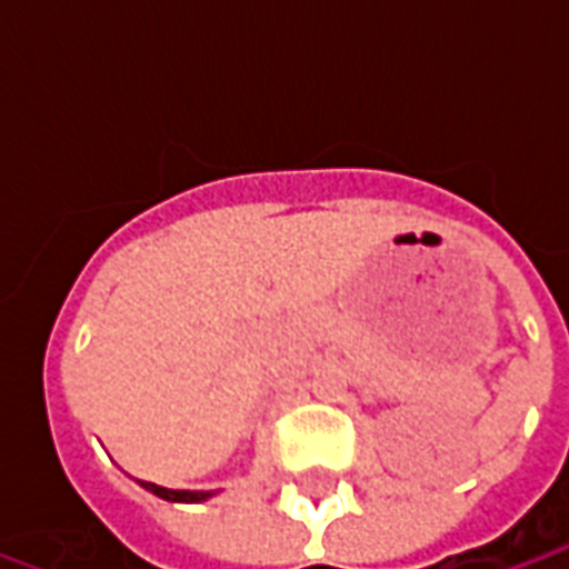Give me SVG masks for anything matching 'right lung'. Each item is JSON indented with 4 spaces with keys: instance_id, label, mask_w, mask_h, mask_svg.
I'll list each match as a JSON object with an SVG mask.
<instances>
[{
    "instance_id": "right-lung-1",
    "label": "right lung",
    "mask_w": 569,
    "mask_h": 569,
    "mask_svg": "<svg viewBox=\"0 0 569 569\" xmlns=\"http://www.w3.org/2000/svg\"><path fill=\"white\" fill-rule=\"evenodd\" d=\"M142 488L151 490L154 497H161V500H170V502H200L210 497V490H167V488H158V485H149V481H142Z\"/></svg>"
}]
</instances>
